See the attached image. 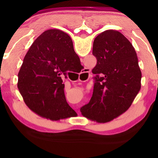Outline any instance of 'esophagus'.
<instances>
[{
	"instance_id": "34e87169",
	"label": "esophagus",
	"mask_w": 158,
	"mask_h": 158,
	"mask_svg": "<svg viewBox=\"0 0 158 158\" xmlns=\"http://www.w3.org/2000/svg\"><path fill=\"white\" fill-rule=\"evenodd\" d=\"M81 74H84V75H87V73H82ZM81 85H82L83 86V88H84V89L85 90V91H88V92H89V91H90V90H91V86H90V85H82V84H81Z\"/></svg>"
}]
</instances>
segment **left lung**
<instances>
[{"instance_id":"8db88e82","label":"left lung","mask_w":158,"mask_h":158,"mask_svg":"<svg viewBox=\"0 0 158 158\" xmlns=\"http://www.w3.org/2000/svg\"><path fill=\"white\" fill-rule=\"evenodd\" d=\"M109 32L95 38L92 52L96 59L92 70L96 82L90 102L97 110L99 123L123 121L141 87L138 62Z\"/></svg>"}]
</instances>
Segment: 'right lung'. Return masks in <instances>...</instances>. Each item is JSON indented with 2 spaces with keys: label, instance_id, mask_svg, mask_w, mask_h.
<instances>
[{
  "label": "right lung",
  "instance_id": "right-lung-1",
  "mask_svg": "<svg viewBox=\"0 0 158 158\" xmlns=\"http://www.w3.org/2000/svg\"><path fill=\"white\" fill-rule=\"evenodd\" d=\"M73 49L67 38L36 41L24 56L19 72L18 85L28 108L39 117L51 122L70 117L73 110L66 102L64 60Z\"/></svg>",
  "mask_w": 158,
  "mask_h": 158
}]
</instances>
